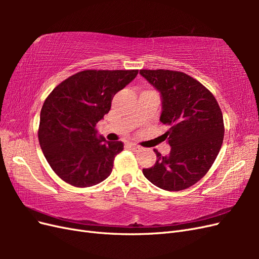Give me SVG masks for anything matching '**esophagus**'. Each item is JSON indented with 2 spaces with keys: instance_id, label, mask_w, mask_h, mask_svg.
Instances as JSON below:
<instances>
[{
  "instance_id": "1",
  "label": "esophagus",
  "mask_w": 259,
  "mask_h": 259,
  "mask_svg": "<svg viewBox=\"0 0 259 259\" xmlns=\"http://www.w3.org/2000/svg\"><path fill=\"white\" fill-rule=\"evenodd\" d=\"M128 147L132 149V150H134V151H138V150H140V149H142L139 146H137L135 144H130Z\"/></svg>"
}]
</instances>
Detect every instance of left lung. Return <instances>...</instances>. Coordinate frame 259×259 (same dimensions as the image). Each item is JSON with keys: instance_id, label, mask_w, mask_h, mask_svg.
Instances as JSON below:
<instances>
[{"instance_id": "1", "label": "left lung", "mask_w": 259, "mask_h": 259, "mask_svg": "<svg viewBox=\"0 0 259 259\" xmlns=\"http://www.w3.org/2000/svg\"><path fill=\"white\" fill-rule=\"evenodd\" d=\"M139 73L160 93V121L169 127L163 137L170 147L167 155L154 149L156 162L143 173L161 189L184 190L198 183L217 158L225 133L222 110L213 94L186 73L162 69Z\"/></svg>"}]
</instances>
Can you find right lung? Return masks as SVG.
<instances>
[{
    "label": "right lung",
    "instance_id": "right-lung-1",
    "mask_svg": "<svg viewBox=\"0 0 259 259\" xmlns=\"http://www.w3.org/2000/svg\"><path fill=\"white\" fill-rule=\"evenodd\" d=\"M138 70H85L68 77L45 99L38 142L45 159L64 182L91 187L111 174L122 142H107L95 128L117 92Z\"/></svg>",
    "mask_w": 259,
    "mask_h": 259
}]
</instances>
